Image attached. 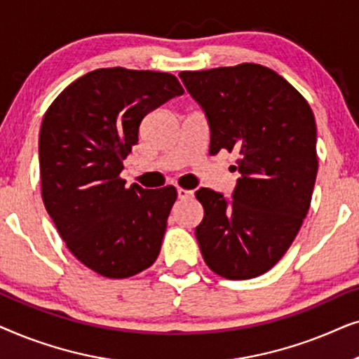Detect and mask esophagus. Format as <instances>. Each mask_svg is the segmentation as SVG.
Returning a JSON list of instances; mask_svg holds the SVG:
<instances>
[{
  "instance_id": "esophagus-1",
  "label": "esophagus",
  "mask_w": 359,
  "mask_h": 359,
  "mask_svg": "<svg viewBox=\"0 0 359 359\" xmlns=\"http://www.w3.org/2000/svg\"><path fill=\"white\" fill-rule=\"evenodd\" d=\"M194 196V193L191 189H184V188H178V199L181 201H186V199H191Z\"/></svg>"
}]
</instances>
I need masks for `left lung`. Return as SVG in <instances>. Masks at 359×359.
Segmentation results:
<instances>
[{
  "label": "left lung",
  "instance_id": "obj_1",
  "mask_svg": "<svg viewBox=\"0 0 359 359\" xmlns=\"http://www.w3.org/2000/svg\"><path fill=\"white\" fill-rule=\"evenodd\" d=\"M180 78L208 117L209 154L240 155L232 199L196 191L204 208L196 227L201 253L222 278H257L287 252L311 208L316 117L296 88L257 63L181 72Z\"/></svg>",
  "mask_w": 359,
  "mask_h": 359
}]
</instances>
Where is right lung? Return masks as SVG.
I'll return each mask as SVG.
<instances>
[{
  "mask_svg": "<svg viewBox=\"0 0 359 359\" xmlns=\"http://www.w3.org/2000/svg\"><path fill=\"white\" fill-rule=\"evenodd\" d=\"M183 93L170 73L100 68L68 85L43 116V205L68 250L101 276H134L158 257L176 189L126 188L119 175L142 119Z\"/></svg>",
  "mask_w": 359,
  "mask_h": 359,
  "instance_id": "1",
  "label": "right lung"
}]
</instances>
